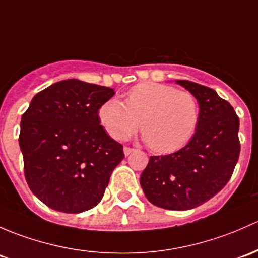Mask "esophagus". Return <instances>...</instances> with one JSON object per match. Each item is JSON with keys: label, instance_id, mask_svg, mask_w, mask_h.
Listing matches in <instances>:
<instances>
[{"label": "esophagus", "instance_id": "34e87169", "mask_svg": "<svg viewBox=\"0 0 258 258\" xmlns=\"http://www.w3.org/2000/svg\"><path fill=\"white\" fill-rule=\"evenodd\" d=\"M135 150L134 148H131V147H123V153H124V156H128V154H131L132 152H134Z\"/></svg>", "mask_w": 258, "mask_h": 258}]
</instances>
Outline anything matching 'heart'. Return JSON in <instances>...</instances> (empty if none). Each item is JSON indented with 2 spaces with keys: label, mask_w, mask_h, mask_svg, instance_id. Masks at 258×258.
<instances>
[{
  "label": "heart",
  "mask_w": 258,
  "mask_h": 258,
  "mask_svg": "<svg viewBox=\"0 0 258 258\" xmlns=\"http://www.w3.org/2000/svg\"><path fill=\"white\" fill-rule=\"evenodd\" d=\"M99 118L115 140L141 132L157 153H172L186 145L197 131L199 101L194 94L158 83H141L126 95V105L110 99L99 108Z\"/></svg>",
  "instance_id": "obj_1"
}]
</instances>
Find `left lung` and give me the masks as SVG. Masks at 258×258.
<instances>
[{
    "label": "left lung",
    "mask_w": 258,
    "mask_h": 258,
    "mask_svg": "<svg viewBox=\"0 0 258 258\" xmlns=\"http://www.w3.org/2000/svg\"><path fill=\"white\" fill-rule=\"evenodd\" d=\"M177 84L195 95L200 118L188 145L167 156H153L140 178L153 205L189 210L218 194L234 173L240 156L238 116L214 89L189 80Z\"/></svg>",
    "instance_id": "left-lung-1"
}]
</instances>
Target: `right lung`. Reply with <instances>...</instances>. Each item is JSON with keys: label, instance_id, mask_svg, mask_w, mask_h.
I'll list each match as a JSON object with an SVG mask.
<instances>
[{"label": "right lung", "instance_id": "add662e5", "mask_svg": "<svg viewBox=\"0 0 258 258\" xmlns=\"http://www.w3.org/2000/svg\"><path fill=\"white\" fill-rule=\"evenodd\" d=\"M113 95L111 88L68 79L39 91L22 115L24 177L47 207L78 214L101 202L124 158L121 143L100 124L99 108Z\"/></svg>", "mask_w": 258, "mask_h": 258}]
</instances>
